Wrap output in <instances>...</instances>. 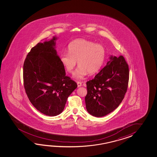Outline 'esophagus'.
I'll return each mask as SVG.
<instances>
[{"instance_id": "34e87169", "label": "esophagus", "mask_w": 157, "mask_h": 157, "mask_svg": "<svg viewBox=\"0 0 157 157\" xmlns=\"http://www.w3.org/2000/svg\"><path fill=\"white\" fill-rule=\"evenodd\" d=\"M77 86L78 87L81 86H82V83L81 82H77Z\"/></svg>"}]
</instances>
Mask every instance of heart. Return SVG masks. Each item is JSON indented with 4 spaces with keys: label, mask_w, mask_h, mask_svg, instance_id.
Listing matches in <instances>:
<instances>
[{
    "label": "heart",
    "mask_w": 157,
    "mask_h": 157,
    "mask_svg": "<svg viewBox=\"0 0 157 157\" xmlns=\"http://www.w3.org/2000/svg\"><path fill=\"white\" fill-rule=\"evenodd\" d=\"M68 53H63L60 60L67 72L72 74L76 66H79L74 77L81 80L89 74L98 72L105 60L106 49L103 45L90 40L78 39L72 41L68 47Z\"/></svg>",
    "instance_id": "obj_1"
}]
</instances>
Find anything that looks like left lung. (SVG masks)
<instances>
[{
	"instance_id": "1",
	"label": "left lung",
	"mask_w": 157,
	"mask_h": 157,
	"mask_svg": "<svg viewBox=\"0 0 157 157\" xmlns=\"http://www.w3.org/2000/svg\"><path fill=\"white\" fill-rule=\"evenodd\" d=\"M107 65L93 80L86 82L87 111L97 117H103L119 106L127 91L129 69L122 56H111Z\"/></svg>"
}]
</instances>
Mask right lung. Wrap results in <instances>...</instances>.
Here are the masks:
<instances>
[{"label":"right lung","instance_id":"add662e5","mask_svg":"<svg viewBox=\"0 0 157 157\" xmlns=\"http://www.w3.org/2000/svg\"><path fill=\"white\" fill-rule=\"evenodd\" d=\"M57 37L39 43L24 62V87L37 110L49 116L61 113L68 97L77 88L76 82L66 75L56 50Z\"/></svg>","mask_w":157,"mask_h":157}]
</instances>
